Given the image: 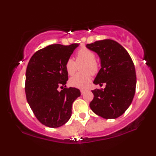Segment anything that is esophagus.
I'll return each mask as SVG.
<instances>
[{"label": "esophagus", "instance_id": "34e87169", "mask_svg": "<svg viewBox=\"0 0 156 156\" xmlns=\"http://www.w3.org/2000/svg\"><path fill=\"white\" fill-rule=\"evenodd\" d=\"M86 92V90H84V89H80V93H81V94H84V92Z\"/></svg>", "mask_w": 156, "mask_h": 156}]
</instances>
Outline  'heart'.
<instances>
[{"label":"heart","mask_w":156,"mask_h":156,"mask_svg":"<svg viewBox=\"0 0 156 156\" xmlns=\"http://www.w3.org/2000/svg\"><path fill=\"white\" fill-rule=\"evenodd\" d=\"M84 62L82 67L83 73L75 75L69 78V84L73 87L84 89L89 86L92 80V75H95L98 71V64L95 60V54L88 48H80L76 53V63ZM74 60L69 58L65 63V69L69 75H73L76 73L77 64Z\"/></svg>","instance_id":"b5f03b06"}]
</instances>
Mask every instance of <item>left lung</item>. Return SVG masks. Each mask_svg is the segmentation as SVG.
Here are the masks:
<instances>
[{"mask_svg": "<svg viewBox=\"0 0 156 156\" xmlns=\"http://www.w3.org/2000/svg\"><path fill=\"white\" fill-rule=\"evenodd\" d=\"M87 48L101 58V68L93 83H105V89L92 91L94 98L89 106L100 117L116 119L128 109L135 94L136 76L133 61L126 50L112 39L96 41Z\"/></svg>", "mask_w": 156, "mask_h": 156, "instance_id": "8db88e82", "label": "left lung"}]
</instances>
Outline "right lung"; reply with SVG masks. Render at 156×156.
Returning <instances> with one entry per match:
<instances>
[{
    "label": "right lung",
    "instance_id": "right-lung-1",
    "mask_svg": "<svg viewBox=\"0 0 156 156\" xmlns=\"http://www.w3.org/2000/svg\"><path fill=\"white\" fill-rule=\"evenodd\" d=\"M78 44H53L32 55L26 73V99L35 117L49 128H58L69 120L72 105L80 95L78 89L66 87L65 63Z\"/></svg>",
    "mask_w": 156,
    "mask_h": 156
}]
</instances>
